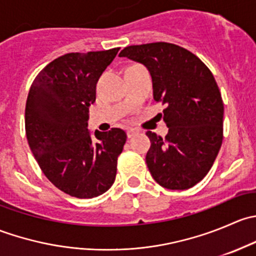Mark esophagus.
Returning a JSON list of instances; mask_svg holds the SVG:
<instances>
[{"label":"esophagus","mask_w":256,"mask_h":256,"mask_svg":"<svg viewBox=\"0 0 256 256\" xmlns=\"http://www.w3.org/2000/svg\"><path fill=\"white\" fill-rule=\"evenodd\" d=\"M126 134H128V138H134V136H135L136 134H138V128H128V131H126Z\"/></svg>","instance_id":"34e87169"}]
</instances>
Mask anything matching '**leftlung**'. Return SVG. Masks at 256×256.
I'll use <instances>...</instances> for the list:
<instances>
[{
	"mask_svg": "<svg viewBox=\"0 0 256 256\" xmlns=\"http://www.w3.org/2000/svg\"><path fill=\"white\" fill-rule=\"evenodd\" d=\"M120 56L146 66L154 102L167 105L166 138L146 132L152 177L167 190L193 187L207 176L223 141L224 105L213 74L192 52L167 42L128 46Z\"/></svg>",
	"mask_w": 256,
	"mask_h": 256,
	"instance_id": "8db88e82",
	"label": "left lung"
}]
</instances>
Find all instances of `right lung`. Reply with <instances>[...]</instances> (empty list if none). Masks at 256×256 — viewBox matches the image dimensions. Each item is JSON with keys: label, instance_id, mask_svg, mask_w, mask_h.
<instances>
[{"label": "right lung", "instance_id": "add662e5", "mask_svg": "<svg viewBox=\"0 0 256 256\" xmlns=\"http://www.w3.org/2000/svg\"><path fill=\"white\" fill-rule=\"evenodd\" d=\"M120 48L68 53L46 66L30 85L24 124L28 144L44 176L72 197L94 198L112 186L126 132L88 130L96 82Z\"/></svg>", "mask_w": 256, "mask_h": 256}]
</instances>
